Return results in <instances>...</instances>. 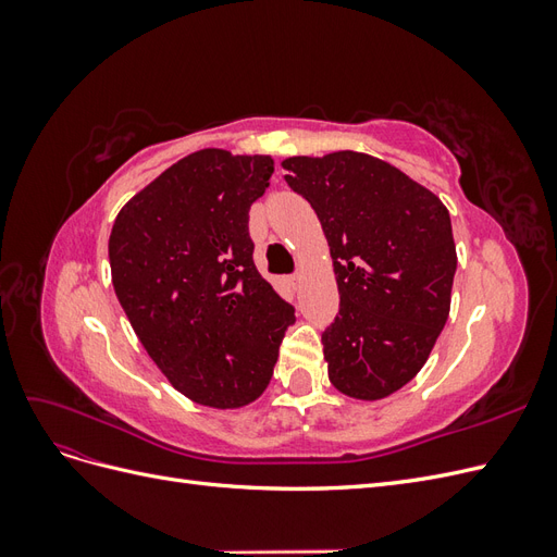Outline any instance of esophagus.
Returning <instances> with one entry per match:
<instances>
[{
    "label": "esophagus",
    "mask_w": 557,
    "mask_h": 557,
    "mask_svg": "<svg viewBox=\"0 0 557 557\" xmlns=\"http://www.w3.org/2000/svg\"><path fill=\"white\" fill-rule=\"evenodd\" d=\"M299 283H301V276H299V274L290 276V285H293V288H299Z\"/></svg>",
    "instance_id": "obj_1"
}]
</instances>
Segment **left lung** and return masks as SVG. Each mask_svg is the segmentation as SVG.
Masks as SVG:
<instances>
[{
	"instance_id": "left-lung-1",
	"label": "left lung",
	"mask_w": 557,
	"mask_h": 557,
	"mask_svg": "<svg viewBox=\"0 0 557 557\" xmlns=\"http://www.w3.org/2000/svg\"><path fill=\"white\" fill-rule=\"evenodd\" d=\"M330 246L339 313L323 332L336 391L376 401L407 385L434 348L458 256L444 201L397 166L356 150L283 160Z\"/></svg>"
}]
</instances>
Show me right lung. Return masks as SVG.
I'll return each instance as SVG.
<instances>
[{"instance_id": "1", "label": "right lung", "mask_w": 557, "mask_h": 557, "mask_svg": "<svg viewBox=\"0 0 557 557\" xmlns=\"http://www.w3.org/2000/svg\"><path fill=\"white\" fill-rule=\"evenodd\" d=\"M272 174L269 156L197 150L134 195L111 230L117 301L166 381L201 407L256 401L295 323L256 269L248 234Z\"/></svg>"}]
</instances>
